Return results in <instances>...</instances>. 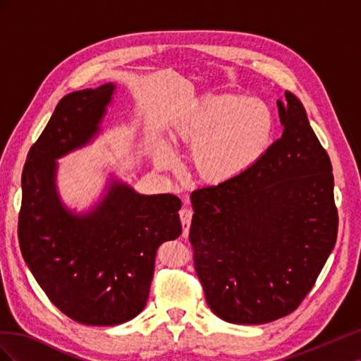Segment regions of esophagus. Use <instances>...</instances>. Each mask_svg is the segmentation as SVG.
<instances>
[{"label":"esophagus","mask_w":361,"mask_h":361,"mask_svg":"<svg viewBox=\"0 0 361 361\" xmlns=\"http://www.w3.org/2000/svg\"><path fill=\"white\" fill-rule=\"evenodd\" d=\"M179 216H180L182 228H183V236H188L190 224H191V218H192V211H191V207H188V206H183L182 209L179 211Z\"/></svg>","instance_id":"esophagus-1"}]
</instances>
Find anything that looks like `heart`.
<instances>
[{
    "mask_svg": "<svg viewBox=\"0 0 361 361\" xmlns=\"http://www.w3.org/2000/svg\"><path fill=\"white\" fill-rule=\"evenodd\" d=\"M276 134L271 106L244 94H209L174 117L170 137L191 147L194 173L207 183H226L253 169L267 155ZM164 147L159 164L170 166Z\"/></svg>",
    "mask_w": 361,
    "mask_h": 361,
    "instance_id": "heart-1",
    "label": "heart"
}]
</instances>
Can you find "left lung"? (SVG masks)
Segmentation results:
<instances>
[{
	"instance_id": "left-lung-1",
	"label": "left lung",
	"mask_w": 361,
	"mask_h": 361,
	"mask_svg": "<svg viewBox=\"0 0 361 361\" xmlns=\"http://www.w3.org/2000/svg\"><path fill=\"white\" fill-rule=\"evenodd\" d=\"M277 106L285 129L260 162L191 194L194 268L211 310L232 324L292 313L337 238L330 157L297 96L285 92Z\"/></svg>"
}]
</instances>
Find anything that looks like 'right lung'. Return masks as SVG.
I'll list each match as a JSON object with an SVG mask.
<instances>
[{
    "instance_id": "1",
    "label": "right lung",
    "mask_w": 361,
    "mask_h": 361,
    "mask_svg": "<svg viewBox=\"0 0 361 361\" xmlns=\"http://www.w3.org/2000/svg\"><path fill=\"white\" fill-rule=\"evenodd\" d=\"M113 84L69 93L31 146L23 173L18 238L23 256L59 310L85 325H118L145 309L158 247L182 233L180 200L114 182L89 214L68 211L56 159L99 130Z\"/></svg>"
}]
</instances>
